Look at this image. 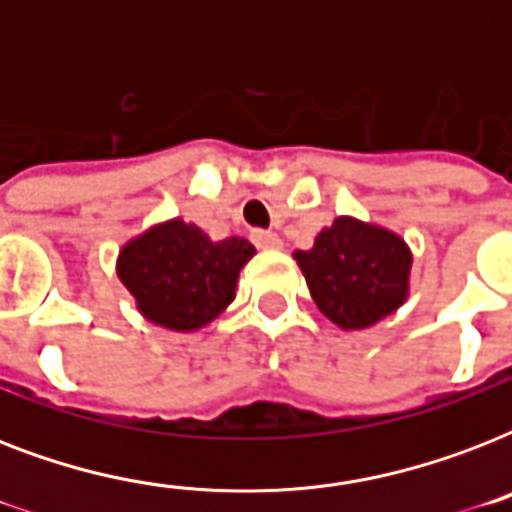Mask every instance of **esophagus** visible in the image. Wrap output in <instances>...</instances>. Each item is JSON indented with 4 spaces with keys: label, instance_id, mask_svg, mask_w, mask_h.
<instances>
[{
    "label": "esophagus",
    "instance_id": "esophagus-1",
    "mask_svg": "<svg viewBox=\"0 0 512 512\" xmlns=\"http://www.w3.org/2000/svg\"><path fill=\"white\" fill-rule=\"evenodd\" d=\"M252 241L260 249H281V239L273 231H252Z\"/></svg>",
    "mask_w": 512,
    "mask_h": 512
}]
</instances>
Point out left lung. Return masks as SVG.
Wrapping results in <instances>:
<instances>
[{
	"mask_svg": "<svg viewBox=\"0 0 512 512\" xmlns=\"http://www.w3.org/2000/svg\"><path fill=\"white\" fill-rule=\"evenodd\" d=\"M295 260L313 303L345 332L374 327L409 297V244L398 233L358 217H337L311 249H297Z\"/></svg>",
	"mask_w": 512,
	"mask_h": 512,
	"instance_id": "obj_1",
	"label": "left lung"
}]
</instances>
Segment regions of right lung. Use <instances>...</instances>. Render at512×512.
Returning <instances> with one entry per match:
<instances>
[{"instance_id": "add662e5", "label": "right lung", "mask_w": 512, "mask_h": 512, "mask_svg": "<svg viewBox=\"0 0 512 512\" xmlns=\"http://www.w3.org/2000/svg\"><path fill=\"white\" fill-rule=\"evenodd\" d=\"M255 257L247 239L212 241L180 217L151 225L116 257V273L140 316L172 332H196L236 297L241 268Z\"/></svg>"}]
</instances>
